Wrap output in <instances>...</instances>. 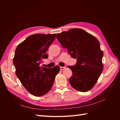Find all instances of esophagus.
<instances>
[{
	"mask_svg": "<svg viewBox=\"0 0 120 120\" xmlns=\"http://www.w3.org/2000/svg\"><path fill=\"white\" fill-rule=\"evenodd\" d=\"M65 68H66V67H60V69L61 70H64Z\"/></svg>",
	"mask_w": 120,
	"mask_h": 120,
	"instance_id": "34e87169",
	"label": "esophagus"
}]
</instances>
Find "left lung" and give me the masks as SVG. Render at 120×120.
<instances>
[{"label":"left lung","mask_w":120,"mask_h":120,"mask_svg":"<svg viewBox=\"0 0 120 120\" xmlns=\"http://www.w3.org/2000/svg\"><path fill=\"white\" fill-rule=\"evenodd\" d=\"M63 48L77 59L75 66H68L72 75L69 82L72 88L82 92L90 90L96 84L103 70V52L99 41L80 28H72L56 34Z\"/></svg>","instance_id":"obj_1"}]
</instances>
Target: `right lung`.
Listing matches in <instances>:
<instances>
[{
    "label": "right lung",
    "instance_id": "right-lung-1",
    "mask_svg": "<svg viewBox=\"0 0 120 120\" xmlns=\"http://www.w3.org/2000/svg\"><path fill=\"white\" fill-rule=\"evenodd\" d=\"M56 34H34L29 36L16 47L13 63L15 74L28 92L36 97L48 93L53 84L59 66L48 68L40 66Z\"/></svg>",
    "mask_w": 120,
    "mask_h": 120
}]
</instances>
